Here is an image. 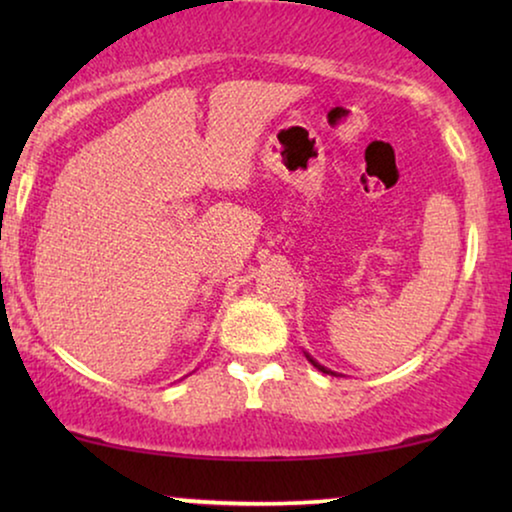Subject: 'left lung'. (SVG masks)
<instances>
[{
    "label": "left lung",
    "mask_w": 512,
    "mask_h": 512,
    "mask_svg": "<svg viewBox=\"0 0 512 512\" xmlns=\"http://www.w3.org/2000/svg\"><path fill=\"white\" fill-rule=\"evenodd\" d=\"M305 356H307V361H310L314 368H317V370H321V373H326V375H335V373H333V370H328V368H324V366H321V363H317V361H314L310 354H305Z\"/></svg>",
    "instance_id": "obj_1"
}]
</instances>
